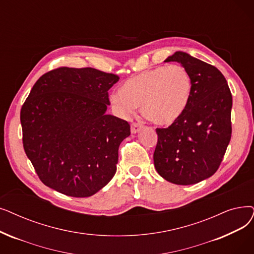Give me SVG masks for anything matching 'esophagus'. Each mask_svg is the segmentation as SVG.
Returning <instances> with one entry per match:
<instances>
[{
    "mask_svg": "<svg viewBox=\"0 0 254 254\" xmlns=\"http://www.w3.org/2000/svg\"><path fill=\"white\" fill-rule=\"evenodd\" d=\"M143 128V125H141V124H133L131 125V127H130V131H131V134H137V133H139V131L141 130Z\"/></svg>",
    "mask_w": 254,
    "mask_h": 254,
    "instance_id": "34e87169",
    "label": "esophagus"
}]
</instances>
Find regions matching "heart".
<instances>
[{"label": "heart", "mask_w": 254, "mask_h": 254, "mask_svg": "<svg viewBox=\"0 0 254 254\" xmlns=\"http://www.w3.org/2000/svg\"><path fill=\"white\" fill-rule=\"evenodd\" d=\"M192 78L181 65L160 66L130 76L110 94V103L118 115L128 118L138 106L151 123L170 126L179 120L190 103Z\"/></svg>", "instance_id": "obj_1"}]
</instances>
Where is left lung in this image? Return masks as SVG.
<instances>
[{"instance_id":"1","label":"left lung","mask_w":254,"mask_h":254,"mask_svg":"<svg viewBox=\"0 0 254 254\" xmlns=\"http://www.w3.org/2000/svg\"><path fill=\"white\" fill-rule=\"evenodd\" d=\"M178 62L189 71L193 90L182 117L167 128H157L153 163L164 180L194 185L217 171L231 137L233 96L215 66L185 52H175L164 62Z\"/></svg>"}]
</instances>
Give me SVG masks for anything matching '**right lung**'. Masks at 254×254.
<instances>
[{"mask_svg": "<svg viewBox=\"0 0 254 254\" xmlns=\"http://www.w3.org/2000/svg\"><path fill=\"white\" fill-rule=\"evenodd\" d=\"M118 75L60 67L41 75L20 111L27 157L49 188L89 197L113 179L127 121L106 114Z\"/></svg>", "mask_w": 254, "mask_h": 254, "instance_id": "obj_1", "label": "right lung"}]
</instances>
